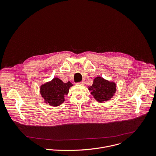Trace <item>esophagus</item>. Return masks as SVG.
<instances>
[{
    "mask_svg": "<svg viewBox=\"0 0 156 156\" xmlns=\"http://www.w3.org/2000/svg\"><path fill=\"white\" fill-rule=\"evenodd\" d=\"M76 84H78V85H81V86H83V85L84 84V81H81V82L78 83H76Z\"/></svg>",
    "mask_w": 156,
    "mask_h": 156,
    "instance_id": "esophagus-1",
    "label": "esophagus"
}]
</instances>
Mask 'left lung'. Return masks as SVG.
Listing matches in <instances>:
<instances>
[{"instance_id":"left-lung-1","label":"left lung","mask_w":156,"mask_h":156,"mask_svg":"<svg viewBox=\"0 0 156 156\" xmlns=\"http://www.w3.org/2000/svg\"><path fill=\"white\" fill-rule=\"evenodd\" d=\"M88 90L91 91V94L99 102H104L109 100L116 91V84L104 80L103 78L96 77L91 86L88 87Z\"/></svg>"}]
</instances>
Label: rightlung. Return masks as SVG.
Listing matches in <instances>:
<instances>
[{
	"mask_svg": "<svg viewBox=\"0 0 156 156\" xmlns=\"http://www.w3.org/2000/svg\"><path fill=\"white\" fill-rule=\"evenodd\" d=\"M73 86L70 82L64 83L58 78H54L40 88V93L46 104L57 106L65 101V96L69 93V88Z\"/></svg>",
	"mask_w": 156,
	"mask_h": 156,
	"instance_id": "1",
	"label": "right lung"
}]
</instances>
